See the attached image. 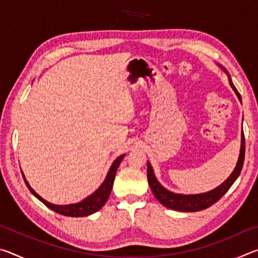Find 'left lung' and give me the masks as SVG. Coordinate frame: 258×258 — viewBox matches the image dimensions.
I'll return each mask as SVG.
<instances>
[{
  "label": "left lung",
  "instance_id": "1",
  "mask_svg": "<svg viewBox=\"0 0 258 258\" xmlns=\"http://www.w3.org/2000/svg\"><path fill=\"white\" fill-rule=\"evenodd\" d=\"M223 71L228 74V72L223 68ZM229 76V82L230 85L232 87L233 91L237 94L238 99L241 101V97H240L239 92L235 89L233 85L232 81H231V77ZM243 160H244V135L243 131L241 134V148H240V155L237 166H235L234 171L231 173V175L226 178V181L222 183L221 185H218L215 189L208 192H205V194H198V195H180V194H174V192L168 191L167 189L160 184V183L157 181V178L154 174V169H152L151 165L149 161H148V171H147V176L148 181H149L150 189L154 194L157 200L164 205L165 207L174 209V211H180V212H199L203 211V209H206L211 207L212 205L218 202L223 196L228 192V190L233 184L234 181L237 180L238 176L240 175V172H241L242 166H243Z\"/></svg>",
  "mask_w": 258,
  "mask_h": 258
}]
</instances>
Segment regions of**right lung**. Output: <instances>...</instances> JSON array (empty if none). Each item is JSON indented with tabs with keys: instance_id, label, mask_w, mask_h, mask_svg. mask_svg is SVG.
<instances>
[{
	"instance_id": "obj_1",
	"label": "right lung",
	"mask_w": 258,
	"mask_h": 258,
	"mask_svg": "<svg viewBox=\"0 0 258 258\" xmlns=\"http://www.w3.org/2000/svg\"><path fill=\"white\" fill-rule=\"evenodd\" d=\"M125 157V155L119 156L115 161H113L110 169L107 174L106 180L103 181V183L101 185L99 186V189L92 194L89 197L85 198L84 200H82L81 203L77 204H72V205H62V206H59V205H53L46 200L43 199L40 195H37L32 187H30L29 183L26 181V178L23 174V177L25 180L26 185L28 186L29 191L36 197L38 200L45 205L46 207H49L52 211H54L55 213L61 214V215L64 216H71V217H83V216H89L91 214H93L95 212H98L99 209H101L103 207V205L107 203V200L110 196V192L112 189V184H113V180H115V175L117 172V168L120 164V161L123 160V158Z\"/></svg>"
}]
</instances>
